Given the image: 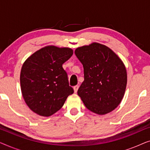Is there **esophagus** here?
Listing matches in <instances>:
<instances>
[{"mask_svg":"<svg viewBox=\"0 0 150 150\" xmlns=\"http://www.w3.org/2000/svg\"><path fill=\"white\" fill-rule=\"evenodd\" d=\"M79 85H76V86H74V87H73L74 91V93H76L77 91H78V89H79Z\"/></svg>","mask_w":150,"mask_h":150,"instance_id":"1","label":"esophagus"}]
</instances>
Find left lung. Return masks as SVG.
Masks as SVG:
<instances>
[{
    "instance_id": "1",
    "label": "left lung",
    "mask_w": 150,
    "mask_h": 150,
    "mask_svg": "<svg viewBox=\"0 0 150 150\" xmlns=\"http://www.w3.org/2000/svg\"><path fill=\"white\" fill-rule=\"evenodd\" d=\"M74 53L84 68V81L78 95L85 106L101 115L115 109L124 98L127 85L123 61L111 49L96 42L79 47Z\"/></svg>"
}]
</instances>
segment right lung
<instances>
[{"label":"right lung","instance_id":"obj_1","mask_svg":"<svg viewBox=\"0 0 150 150\" xmlns=\"http://www.w3.org/2000/svg\"><path fill=\"white\" fill-rule=\"evenodd\" d=\"M72 54L73 50L69 48L48 46L24 61L20 86L24 101L32 111L43 117L52 115L74 93L62 67Z\"/></svg>","mask_w":150,"mask_h":150}]
</instances>
